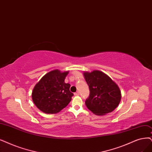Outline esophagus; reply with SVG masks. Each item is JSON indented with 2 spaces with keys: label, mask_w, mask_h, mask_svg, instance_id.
Here are the masks:
<instances>
[{
  "label": "esophagus",
  "mask_w": 152,
  "mask_h": 152,
  "mask_svg": "<svg viewBox=\"0 0 152 152\" xmlns=\"http://www.w3.org/2000/svg\"><path fill=\"white\" fill-rule=\"evenodd\" d=\"M74 94L75 95V96H78V95H80V92L79 91H76V93H74Z\"/></svg>",
  "instance_id": "34e87169"
}]
</instances>
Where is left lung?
<instances>
[{"label":"left lung","mask_w":152,"mask_h":152,"mask_svg":"<svg viewBox=\"0 0 152 152\" xmlns=\"http://www.w3.org/2000/svg\"><path fill=\"white\" fill-rule=\"evenodd\" d=\"M89 89L85 101L86 107L93 113L103 115L113 111L119 104L121 91L111 78L99 71L83 73Z\"/></svg>","instance_id":"1"}]
</instances>
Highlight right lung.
I'll return each mask as SVG.
<instances>
[{
    "label": "right lung",
    "instance_id": "obj_1",
    "mask_svg": "<svg viewBox=\"0 0 152 152\" xmlns=\"http://www.w3.org/2000/svg\"><path fill=\"white\" fill-rule=\"evenodd\" d=\"M68 71L53 70L45 75L34 88L32 98L37 107L45 113H57L69 103L73 93L71 85L65 83Z\"/></svg>",
    "mask_w": 152,
    "mask_h": 152
}]
</instances>
